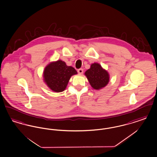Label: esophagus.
Wrapping results in <instances>:
<instances>
[{
	"label": "esophagus",
	"instance_id": "obj_1",
	"mask_svg": "<svg viewBox=\"0 0 157 157\" xmlns=\"http://www.w3.org/2000/svg\"><path fill=\"white\" fill-rule=\"evenodd\" d=\"M77 71H78V74H83V69H82V68H80V69H78Z\"/></svg>",
	"mask_w": 157,
	"mask_h": 157
}]
</instances>
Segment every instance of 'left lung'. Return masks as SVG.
Here are the masks:
<instances>
[{"instance_id":"1","label":"left lung","mask_w":157,"mask_h":157,"mask_svg":"<svg viewBox=\"0 0 157 157\" xmlns=\"http://www.w3.org/2000/svg\"><path fill=\"white\" fill-rule=\"evenodd\" d=\"M90 85L95 90H99L105 87L109 82V74L97 63L91 65L90 68L85 73Z\"/></svg>"}]
</instances>
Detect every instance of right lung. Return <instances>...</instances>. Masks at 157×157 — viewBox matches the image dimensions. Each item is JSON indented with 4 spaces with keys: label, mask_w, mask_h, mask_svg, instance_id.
Masks as SVG:
<instances>
[{
    "label": "right lung",
    "mask_w": 157,
    "mask_h": 157,
    "mask_svg": "<svg viewBox=\"0 0 157 157\" xmlns=\"http://www.w3.org/2000/svg\"><path fill=\"white\" fill-rule=\"evenodd\" d=\"M77 74L72 67H68L65 62L58 60L52 62L45 67L44 81L51 90L56 92L65 90L71 76Z\"/></svg>",
    "instance_id": "add662e5"
}]
</instances>
